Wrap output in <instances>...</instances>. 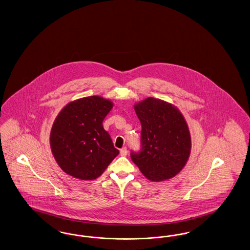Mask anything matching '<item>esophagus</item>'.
Returning <instances> with one entry per match:
<instances>
[{"label":"esophagus","mask_w":250,"mask_h":250,"mask_svg":"<svg viewBox=\"0 0 250 250\" xmlns=\"http://www.w3.org/2000/svg\"><path fill=\"white\" fill-rule=\"evenodd\" d=\"M127 153H128V150H127V148H126V147H124L123 149H121L120 154L122 156H125V155H127Z\"/></svg>","instance_id":"1"}]
</instances>
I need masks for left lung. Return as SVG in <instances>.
I'll list each match as a JSON object with an SVG mask.
<instances>
[{
  "instance_id": "obj_1",
  "label": "left lung",
  "mask_w": 250,
  "mask_h": 250,
  "mask_svg": "<svg viewBox=\"0 0 250 250\" xmlns=\"http://www.w3.org/2000/svg\"><path fill=\"white\" fill-rule=\"evenodd\" d=\"M141 124L140 151L131 159L151 181L168 180L183 168L190 156V135L187 123L176 107L148 98L135 105Z\"/></svg>"
}]
</instances>
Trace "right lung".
I'll list each match as a JSON object with an SVG mask.
<instances>
[{
	"label": "right lung",
	"mask_w": 250,
	"mask_h": 250,
	"mask_svg": "<svg viewBox=\"0 0 250 250\" xmlns=\"http://www.w3.org/2000/svg\"><path fill=\"white\" fill-rule=\"evenodd\" d=\"M111 101L92 96L66 105L50 134L51 150L61 169L73 178L95 180L118 154L102 122Z\"/></svg>",
	"instance_id": "add662e5"
}]
</instances>
